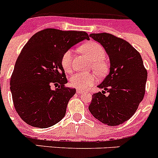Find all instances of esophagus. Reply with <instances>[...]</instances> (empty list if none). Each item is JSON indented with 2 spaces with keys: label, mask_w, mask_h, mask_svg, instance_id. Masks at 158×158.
<instances>
[{
  "label": "esophagus",
  "mask_w": 158,
  "mask_h": 158,
  "mask_svg": "<svg viewBox=\"0 0 158 158\" xmlns=\"http://www.w3.org/2000/svg\"><path fill=\"white\" fill-rule=\"evenodd\" d=\"M77 94H81V93H83V91L81 90V89H77Z\"/></svg>",
  "instance_id": "esophagus-1"
}]
</instances>
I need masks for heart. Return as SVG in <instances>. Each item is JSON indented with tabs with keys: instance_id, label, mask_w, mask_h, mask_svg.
Instances as JSON below:
<instances>
[{
	"instance_id": "obj_1",
	"label": "heart",
	"mask_w": 158,
	"mask_h": 158,
	"mask_svg": "<svg viewBox=\"0 0 158 158\" xmlns=\"http://www.w3.org/2000/svg\"><path fill=\"white\" fill-rule=\"evenodd\" d=\"M81 50L91 60L92 68L99 74H104L107 70V65L104 58L106 54L104 47L100 43L95 41H89L84 43L81 47ZM73 54L71 50L67 51L63 54L62 58V65L66 72L73 70ZM96 76L93 73H77L70 77V85L73 87L78 89H85L93 85L96 82Z\"/></svg>"
}]
</instances>
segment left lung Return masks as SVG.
Instances as JSON below:
<instances>
[{
  "label": "left lung",
  "instance_id": "8db88e82",
  "mask_svg": "<svg viewBox=\"0 0 158 158\" xmlns=\"http://www.w3.org/2000/svg\"><path fill=\"white\" fill-rule=\"evenodd\" d=\"M89 36L105 50L110 71L97 86L104 90L93 95L89 110L102 123L118 126L135 114L143 100L147 71L141 54L128 42L108 33H93Z\"/></svg>",
  "mask_w": 158,
  "mask_h": 158
}]
</instances>
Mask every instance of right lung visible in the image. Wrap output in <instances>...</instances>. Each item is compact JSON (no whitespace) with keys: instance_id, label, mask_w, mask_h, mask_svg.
I'll return each instance as SVG.
<instances>
[{"instance_id":"obj_1","label":"right lung","mask_w":158,"mask_h":158,"mask_svg":"<svg viewBox=\"0 0 158 158\" xmlns=\"http://www.w3.org/2000/svg\"><path fill=\"white\" fill-rule=\"evenodd\" d=\"M89 40L85 31L47 28L37 32L23 47L11 77L14 107L20 118L35 127L47 128L65 116L76 89L67 83L63 54L73 46ZM60 85L53 90L51 84Z\"/></svg>"}]
</instances>
